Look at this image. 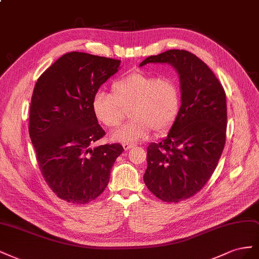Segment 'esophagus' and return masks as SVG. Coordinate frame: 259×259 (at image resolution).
Returning a JSON list of instances; mask_svg holds the SVG:
<instances>
[{"label": "esophagus", "mask_w": 259, "mask_h": 259, "mask_svg": "<svg viewBox=\"0 0 259 259\" xmlns=\"http://www.w3.org/2000/svg\"><path fill=\"white\" fill-rule=\"evenodd\" d=\"M135 146H136V144H132V143H122V147H123L125 151L130 150V149H132V147H135Z\"/></svg>", "instance_id": "34e87169"}]
</instances>
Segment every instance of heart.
Wrapping results in <instances>:
<instances>
[{"instance_id": "1", "label": "heart", "mask_w": 259, "mask_h": 259, "mask_svg": "<svg viewBox=\"0 0 259 259\" xmlns=\"http://www.w3.org/2000/svg\"><path fill=\"white\" fill-rule=\"evenodd\" d=\"M112 91L95 92L91 105L97 119L108 128L117 127L124 117L123 108L130 106L131 119L112 132L113 141H142L153 129L164 132L170 128L178 116L181 93L174 78L136 71L115 81Z\"/></svg>"}]
</instances>
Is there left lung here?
<instances>
[{"mask_svg":"<svg viewBox=\"0 0 259 259\" xmlns=\"http://www.w3.org/2000/svg\"><path fill=\"white\" fill-rule=\"evenodd\" d=\"M169 64L180 79L181 106L168 136L147 146L144 183L168 203L201 190L215 170L226 143V93L202 60L184 50H169L140 64Z\"/></svg>","mask_w":259,"mask_h":259,"instance_id":"8db88e82","label":"left lung"}]
</instances>
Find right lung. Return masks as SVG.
<instances>
[{
  "label": "right lung",
  "instance_id": "add662e5",
  "mask_svg": "<svg viewBox=\"0 0 259 259\" xmlns=\"http://www.w3.org/2000/svg\"><path fill=\"white\" fill-rule=\"evenodd\" d=\"M119 66V60L70 52L34 85L29 135L44 180L68 203L85 204L102 194L123 152L119 143L91 147L105 136L93 114V95Z\"/></svg>",
  "mask_w": 259,
  "mask_h": 259
}]
</instances>
